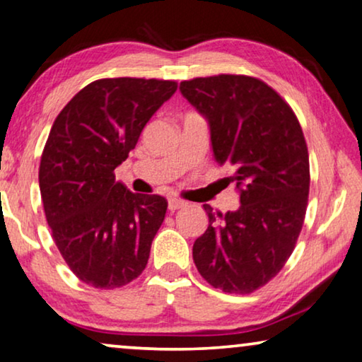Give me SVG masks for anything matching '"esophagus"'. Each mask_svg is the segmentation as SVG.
Listing matches in <instances>:
<instances>
[{"instance_id": "1", "label": "esophagus", "mask_w": 362, "mask_h": 362, "mask_svg": "<svg viewBox=\"0 0 362 362\" xmlns=\"http://www.w3.org/2000/svg\"><path fill=\"white\" fill-rule=\"evenodd\" d=\"M183 206H187V202L180 200V198H169V210L170 211H175Z\"/></svg>"}]
</instances>
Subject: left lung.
Listing matches in <instances>:
<instances>
[{
    "mask_svg": "<svg viewBox=\"0 0 362 362\" xmlns=\"http://www.w3.org/2000/svg\"><path fill=\"white\" fill-rule=\"evenodd\" d=\"M180 93L206 119L213 157L230 162L239 208L208 215L193 243L205 281L228 293H251L287 262L307 211L308 151L293 111L264 81L216 75L180 83Z\"/></svg>",
    "mask_w": 362,
    "mask_h": 362,
    "instance_id": "1",
    "label": "left lung"
}]
</instances>
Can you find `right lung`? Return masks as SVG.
<instances>
[{"label":"right lung","mask_w":362,"mask_h":362,"mask_svg":"<svg viewBox=\"0 0 362 362\" xmlns=\"http://www.w3.org/2000/svg\"><path fill=\"white\" fill-rule=\"evenodd\" d=\"M175 90L170 80H96L54 121L39 167L40 197L55 246L91 287H123L146 269L167 202L129 192L115 169Z\"/></svg>","instance_id":"add662e5"}]
</instances>
